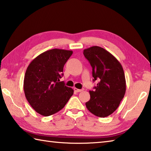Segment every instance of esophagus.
<instances>
[{"mask_svg": "<svg viewBox=\"0 0 151 151\" xmlns=\"http://www.w3.org/2000/svg\"><path fill=\"white\" fill-rule=\"evenodd\" d=\"M74 90H75V91L77 92V93H79V92L83 91L84 89H78V88H74Z\"/></svg>", "mask_w": 151, "mask_h": 151, "instance_id": "esophagus-1", "label": "esophagus"}]
</instances>
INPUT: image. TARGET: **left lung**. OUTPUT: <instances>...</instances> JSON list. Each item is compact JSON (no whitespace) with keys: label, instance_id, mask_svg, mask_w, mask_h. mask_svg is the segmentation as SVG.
I'll list each match as a JSON object with an SVG mask.
<instances>
[{"label":"left lung","instance_id":"1","mask_svg":"<svg viewBox=\"0 0 151 151\" xmlns=\"http://www.w3.org/2000/svg\"><path fill=\"white\" fill-rule=\"evenodd\" d=\"M83 54L93 68V81L99 80L86 106L91 113L106 117L116 111L126 92L124 73L119 61L104 48L94 46Z\"/></svg>","mask_w":151,"mask_h":151}]
</instances>
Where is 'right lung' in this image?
Masks as SVG:
<instances>
[{
    "label": "right lung",
    "mask_w": 151,
    "mask_h": 151,
    "mask_svg": "<svg viewBox=\"0 0 151 151\" xmlns=\"http://www.w3.org/2000/svg\"><path fill=\"white\" fill-rule=\"evenodd\" d=\"M72 54V50L54 48L39 55L28 66L24 78L25 96L42 116L60 111L73 94V89L60 81L64 65Z\"/></svg>",
    "instance_id": "1"
}]
</instances>
